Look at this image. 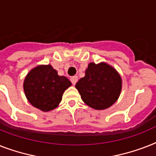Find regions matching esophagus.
<instances>
[{
	"label": "esophagus",
	"mask_w": 156,
	"mask_h": 156,
	"mask_svg": "<svg viewBox=\"0 0 156 156\" xmlns=\"http://www.w3.org/2000/svg\"><path fill=\"white\" fill-rule=\"evenodd\" d=\"M70 81H71L72 84L75 85L76 82H78V77H77V76H74V77H71V78H70Z\"/></svg>",
	"instance_id": "esophagus-1"
}]
</instances>
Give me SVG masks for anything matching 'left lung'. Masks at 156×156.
Masks as SVG:
<instances>
[{"label":"left lung","instance_id":"obj_1","mask_svg":"<svg viewBox=\"0 0 156 156\" xmlns=\"http://www.w3.org/2000/svg\"><path fill=\"white\" fill-rule=\"evenodd\" d=\"M75 87L86 104L95 110H104L119 97L122 80L118 72L107 63H90L86 75Z\"/></svg>","mask_w":156,"mask_h":156}]
</instances>
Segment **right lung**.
Masks as SVG:
<instances>
[{"mask_svg": "<svg viewBox=\"0 0 156 156\" xmlns=\"http://www.w3.org/2000/svg\"><path fill=\"white\" fill-rule=\"evenodd\" d=\"M71 86L65 76H59L50 65L38 66L27 74L24 90L29 102L42 111H49L58 106L64 91Z\"/></svg>", "mask_w": 156, "mask_h": 156, "instance_id": "1", "label": "right lung"}]
</instances>
